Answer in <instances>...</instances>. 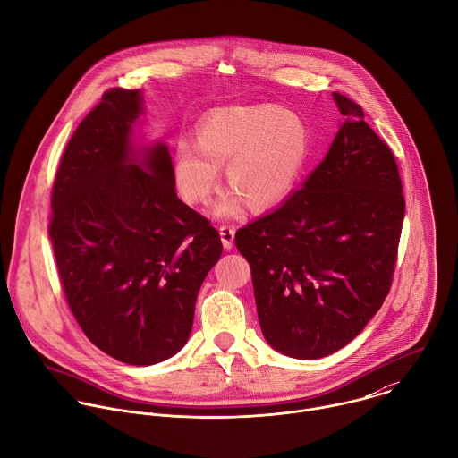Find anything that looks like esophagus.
Segmentation results:
<instances>
[{
  "mask_svg": "<svg viewBox=\"0 0 458 458\" xmlns=\"http://www.w3.org/2000/svg\"><path fill=\"white\" fill-rule=\"evenodd\" d=\"M220 238H222V245L225 250L233 249L234 243V227L233 225H220Z\"/></svg>",
  "mask_w": 458,
  "mask_h": 458,
  "instance_id": "obj_1",
  "label": "esophagus"
}]
</instances>
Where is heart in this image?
Masks as SVG:
<instances>
[{"instance_id":"obj_1","label":"heart","mask_w":458,"mask_h":458,"mask_svg":"<svg viewBox=\"0 0 458 458\" xmlns=\"http://www.w3.org/2000/svg\"><path fill=\"white\" fill-rule=\"evenodd\" d=\"M310 152V134L299 113L281 106H225L197 125L195 143L179 141L172 154V177L179 195L193 206L213 195L220 166L225 182L213 213L234 216L243 204L267 211L293 190Z\"/></svg>"}]
</instances>
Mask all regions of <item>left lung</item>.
I'll use <instances>...</instances> for the list:
<instances>
[{
	"label": "left lung",
	"mask_w": 458,
	"mask_h": 458,
	"mask_svg": "<svg viewBox=\"0 0 458 458\" xmlns=\"http://www.w3.org/2000/svg\"><path fill=\"white\" fill-rule=\"evenodd\" d=\"M333 100L344 123L322 163L234 238L250 265L265 340L299 360L342 349L381 308L404 218L392 150L358 104L338 93Z\"/></svg>",
	"instance_id": "1"
}]
</instances>
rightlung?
<instances>
[{"label":"right lung","instance_id":"right-lung-1","mask_svg":"<svg viewBox=\"0 0 458 458\" xmlns=\"http://www.w3.org/2000/svg\"><path fill=\"white\" fill-rule=\"evenodd\" d=\"M140 89H111L72 136L50 238L79 326L104 352L154 365L188 342L220 234L175 193L166 143L138 145Z\"/></svg>","mask_w":458,"mask_h":458}]
</instances>
